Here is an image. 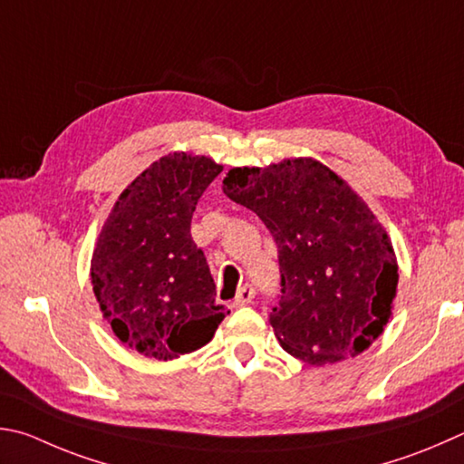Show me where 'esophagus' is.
I'll list each match as a JSON object with an SVG mask.
<instances>
[{
    "label": "esophagus",
    "instance_id": "34e87169",
    "mask_svg": "<svg viewBox=\"0 0 464 464\" xmlns=\"http://www.w3.org/2000/svg\"><path fill=\"white\" fill-rule=\"evenodd\" d=\"M256 298V288L251 284H246L241 285L237 296H235L233 300V306H246V304H251V300Z\"/></svg>",
    "mask_w": 464,
    "mask_h": 464
}]
</instances>
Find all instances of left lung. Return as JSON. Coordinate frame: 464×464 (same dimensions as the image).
Returning a JSON list of instances; mask_svg holds the SVG:
<instances>
[{"label": "left lung", "mask_w": 464, "mask_h": 464, "mask_svg": "<svg viewBox=\"0 0 464 464\" xmlns=\"http://www.w3.org/2000/svg\"><path fill=\"white\" fill-rule=\"evenodd\" d=\"M223 192L254 210L277 246L282 290L269 324L282 347L310 365L363 353L398 288L393 247L363 200L310 158L233 168Z\"/></svg>", "instance_id": "1"}]
</instances>
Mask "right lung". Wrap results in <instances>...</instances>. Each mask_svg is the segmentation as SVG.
<instances>
[{
  "label": "right lung",
  "mask_w": 464,
  "mask_h": 464,
  "mask_svg": "<svg viewBox=\"0 0 464 464\" xmlns=\"http://www.w3.org/2000/svg\"><path fill=\"white\" fill-rule=\"evenodd\" d=\"M223 166L168 154L133 180L109 215L91 259L92 290L121 343L174 359L207 344L227 316L192 213Z\"/></svg>",
  "instance_id": "add662e5"
}]
</instances>
